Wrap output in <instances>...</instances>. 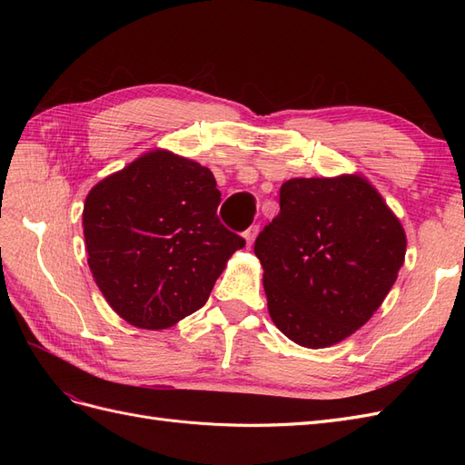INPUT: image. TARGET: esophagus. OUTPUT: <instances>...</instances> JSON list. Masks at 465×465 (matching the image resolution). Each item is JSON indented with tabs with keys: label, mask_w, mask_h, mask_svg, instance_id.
I'll return each instance as SVG.
<instances>
[{
	"label": "esophagus",
	"mask_w": 465,
	"mask_h": 465,
	"mask_svg": "<svg viewBox=\"0 0 465 465\" xmlns=\"http://www.w3.org/2000/svg\"><path fill=\"white\" fill-rule=\"evenodd\" d=\"M258 232H260V227H258V224H252V227H250L248 231H244V241H246V244H248V246L254 244Z\"/></svg>",
	"instance_id": "1"
}]
</instances>
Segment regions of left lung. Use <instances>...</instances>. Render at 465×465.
<instances>
[{"instance_id":"left-lung-1","label":"left lung","mask_w":465,"mask_h":465,"mask_svg":"<svg viewBox=\"0 0 465 465\" xmlns=\"http://www.w3.org/2000/svg\"><path fill=\"white\" fill-rule=\"evenodd\" d=\"M258 234L267 311L291 341L322 349L367 323L396 283L405 231L361 174L292 178Z\"/></svg>"}]
</instances>
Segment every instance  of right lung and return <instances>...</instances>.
<instances>
[{"label": "right lung", "instance_id": "right-lung-1", "mask_svg": "<svg viewBox=\"0 0 465 465\" xmlns=\"http://www.w3.org/2000/svg\"><path fill=\"white\" fill-rule=\"evenodd\" d=\"M219 203L213 173L164 149L98 182L83 207V234L112 311L142 330H166L200 311L246 244L221 224Z\"/></svg>", "mask_w": 465, "mask_h": 465}]
</instances>
